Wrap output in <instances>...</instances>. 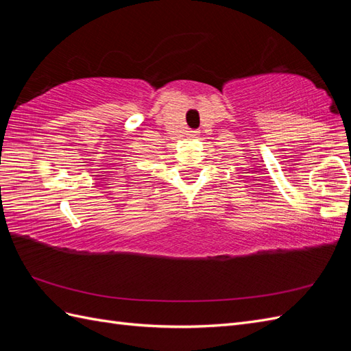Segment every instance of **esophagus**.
<instances>
[{"mask_svg": "<svg viewBox=\"0 0 351 351\" xmlns=\"http://www.w3.org/2000/svg\"><path fill=\"white\" fill-rule=\"evenodd\" d=\"M189 137H196L197 134H199V132L197 130H189Z\"/></svg>", "mask_w": 351, "mask_h": 351, "instance_id": "34e87169", "label": "esophagus"}]
</instances>
